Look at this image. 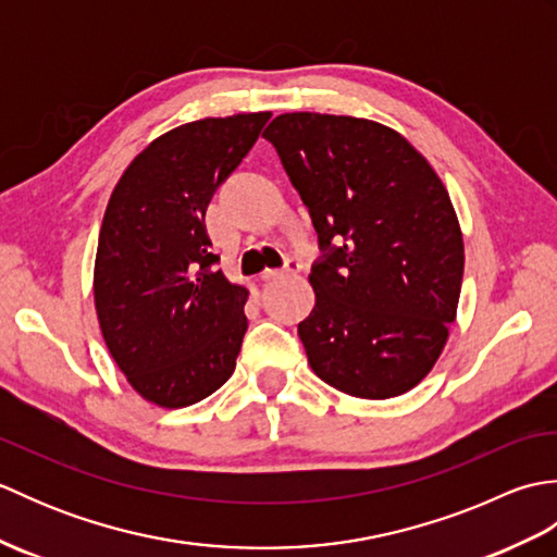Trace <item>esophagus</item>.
<instances>
[{"mask_svg":"<svg viewBox=\"0 0 557 557\" xmlns=\"http://www.w3.org/2000/svg\"><path fill=\"white\" fill-rule=\"evenodd\" d=\"M299 268H301L299 265V258L297 256H287L285 258V265H282L280 270H272V268L263 270V272H260V280H275L280 275H285V272H297Z\"/></svg>","mask_w":557,"mask_h":557,"instance_id":"34e87169","label":"esophagus"}]
</instances>
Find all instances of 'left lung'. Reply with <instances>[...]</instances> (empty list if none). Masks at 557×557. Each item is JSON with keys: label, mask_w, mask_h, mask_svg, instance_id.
Here are the masks:
<instances>
[{"label": "left lung", "mask_w": 557, "mask_h": 557, "mask_svg": "<svg viewBox=\"0 0 557 557\" xmlns=\"http://www.w3.org/2000/svg\"><path fill=\"white\" fill-rule=\"evenodd\" d=\"M263 138L323 253L309 275L315 306L299 323L313 373L351 397L407 393L441 357L465 275L443 182L407 138L357 116L280 114Z\"/></svg>", "instance_id": "8db88e82"}]
</instances>
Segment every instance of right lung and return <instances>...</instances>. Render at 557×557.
Segmentation results:
<instances>
[{
  "instance_id": "right-lung-1",
  "label": "right lung",
  "mask_w": 557,
  "mask_h": 557,
  "mask_svg": "<svg viewBox=\"0 0 557 557\" xmlns=\"http://www.w3.org/2000/svg\"><path fill=\"white\" fill-rule=\"evenodd\" d=\"M270 112L176 126L134 158L104 210L96 309L112 359L140 397L196 405L230 381L248 292L222 275L206 210Z\"/></svg>"
}]
</instances>
